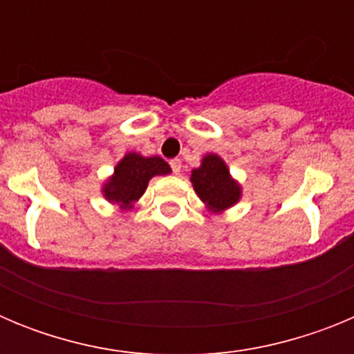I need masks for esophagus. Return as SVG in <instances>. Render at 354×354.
<instances>
[{"label": "esophagus", "mask_w": 354, "mask_h": 354, "mask_svg": "<svg viewBox=\"0 0 354 354\" xmlns=\"http://www.w3.org/2000/svg\"><path fill=\"white\" fill-rule=\"evenodd\" d=\"M170 167H171V171H174V174H179L180 168H183V161H180V159H177V158L171 159Z\"/></svg>", "instance_id": "esophagus-1"}]
</instances>
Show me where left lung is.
Returning <instances> with one entry per match:
<instances>
[{"label":"left lung","instance_id":"left-lung-1","mask_svg":"<svg viewBox=\"0 0 354 354\" xmlns=\"http://www.w3.org/2000/svg\"><path fill=\"white\" fill-rule=\"evenodd\" d=\"M192 183L195 192L212 211H223L239 200V186L230 179L227 165L218 156L209 154L202 161V167L192 171Z\"/></svg>","mask_w":354,"mask_h":354}]
</instances>
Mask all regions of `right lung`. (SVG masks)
I'll return each mask as SVG.
<instances>
[{"instance_id": "1", "label": "right lung", "mask_w": 354, "mask_h": 354, "mask_svg": "<svg viewBox=\"0 0 354 354\" xmlns=\"http://www.w3.org/2000/svg\"><path fill=\"white\" fill-rule=\"evenodd\" d=\"M170 174V167L161 158H143L140 154H127L115 168V175L104 186V196L118 202L124 209L145 193L147 184L154 175Z\"/></svg>"}]
</instances>
